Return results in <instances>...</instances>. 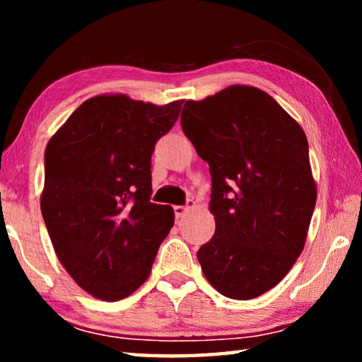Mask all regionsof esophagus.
Masks as SVG:
<instances>
[{"instance_id": "1", "label": "esophagus", "mask_w": 362, "mask_h": 362, "mask_svg": "<svg viewBox=\"0 0 362 362\" xmlns=\"http://www.w3.org/2000/svg\"><path fill=\"white\" fill-rule=\"evenodd\" d=\"M194 206V201H188L185 206H174V214H175V218H180L183 214H185L189 207Z\"/></svg>"}]
</instances>
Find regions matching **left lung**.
Listing matches in <instances>:
<instances>
[{"label":"left lung","instance_id":"1","mask_svg":"<svg viewBox=\"0 0 362 362\" xmlns=\"http://www.w3.org/2000/svg\"><path fill=\"white\" fill-rule=\"evenodd\" d=\"M180 124L212 177L216 235L198 250L204 276L228 298L259 297L302 254L315 211L305 132L252 86L187 100Z\"/></svg>","mask_w":362,"mask_h":362}]
</instances>
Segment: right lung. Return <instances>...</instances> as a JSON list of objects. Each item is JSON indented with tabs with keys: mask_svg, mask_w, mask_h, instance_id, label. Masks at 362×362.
I'll list each match as a JSON object with an SVG mask.
<instances>
[{
	"mask_svg": "<svg viewBox=\"0 0 362 362\" xmlns=\"http://www.w3.org/2000/svg\"><path fill=\"white\" fill-rule=\"evenodd\" d=\"M182 103L97 95L46 146L42 218L60 263L97 298L116 302L142 286L173 228V207L150 201L151 155Z\"/></svg>",
	"mask_w": 362,
	"mask_h": 362,
	"instance_id": "obj_1",
	"label": "right lung"
}]
</instances>
